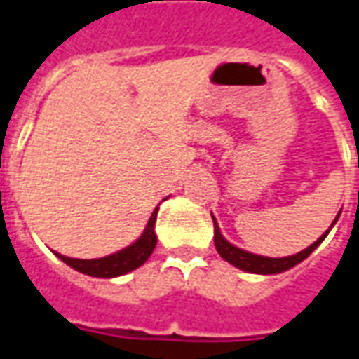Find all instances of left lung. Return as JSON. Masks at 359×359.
I'll use <instances>...</instances> for the list:
<instances>
[{
  "instance_id": "left-lung-1",
  "label": "left lung",
  "mask_w": 359,
  "mask_h": 359,
  "mask_svg": "<svg viewBox=\"0 0 359 359\" xmlns=\"http://www.w3.org/2000/svg\"><path fill=\"white\" fill-rule=\"evenodd\" d=\"M211 217H213V215H211ZM339 217L340 213L337 215V219L332 221V225L329 226V231H331L332 226H334V223L339 221ZM213 226H215V236H213V241H215V248H217L219 256L223 257L225 262H229L231 265H234V267H238V269L248 271V273H257V275H277V273H283V271L292 269L294 265H298L300 262H304V259H306V257L325 241V236L329 234V231H325L311 246H308L306 250H302L298 254H294V256L265 257L257 256V254H252V252H246V250L236 248L234 244L225 241V236L219 231V225L217 221H215V217H213Z\"/></svg>"
}]
</instances>
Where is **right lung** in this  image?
Masks as SVG:
<instances>
[{"instance_id": "1", "label": "right lung", "mask_w": 359, "mask_h": 359, "mask_svg": "<svg viewBox=\"0 0 359 359\" xmlns=\"http://www.w3.org/2000/svg\"><path fill=\"white\" fill-rule=\"evenodd\" d=\"M157 210H154L151 217H149L148 225L144 229V233L140 234V238L133 242L130 246H126L121 252H115L111 256L100 257V259H74V257H67L57 254L61 262H65L69 267H73L79 273L90 275V277H100V278H113L121 277L125 273H130L136 267H140L148 262V257L151 256V252L156 248L157 236H156V219H157Z\"/></svg>"}]
</instances>
